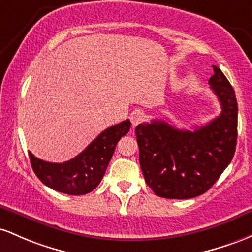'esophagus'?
I'll use <instances>...</instances> for the list:
<instances>
[{
    "label": "esophagus",
    "mask_w": 252,
    "mask_h": 252,
    "mask_svg": "<svg viewBox=\"0 0 252 252\" xmlns=\"http://www.w3.org/2000/svg\"><path fill=\"white\" fill-rule=\"evenodd\" d=\"M145 119V113L141 111H135L131 114V123L133 126H137L138 124L143 123Z\"/></svg>",
    "instance_id": "1"
}]
</instances>
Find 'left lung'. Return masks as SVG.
I'll return each instance as SVG.
<instances>
[{
  "label": "left lung",
  "mask_w": 252,
  "mask_h": 252,
  "mask_svg": "<svg viewBox=\"0 0 252 252\" xmlns=\"http://www.w3.org/2000/svg\"><path fill=\"white\" fill-rule=\"evenodd\" d=\"M211 89L221 106L219 117L195 131L162 120L139 124L135 137L145 182L165 199H191L210 189L232 160L237 145L238 104L232 86L213 65Z\"/></svg>",
  "instance_id": "left-lung-1"
}]
</instances>
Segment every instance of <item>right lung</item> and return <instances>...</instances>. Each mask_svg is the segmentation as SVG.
Returning a JSON list of instances; mask_svg holds the SVG:
<instances>
[{"label":"right lung","instance_id":"add662e5","mask_svg":"<svg viewBox=\"0 0 252 252\" xmlns=\"http://www.w3.org/2000/svg\"><path fill=\"white\" fill-rule=\"evenodd\" d=\"M131 121L104 129L78 156L64 163H50L30 155L33 171L45 186L69 195H84L93 191L103 179L115 146L127 134Z\"/></svg>","mask_w":252,"mask_h":252}]
</instances>
